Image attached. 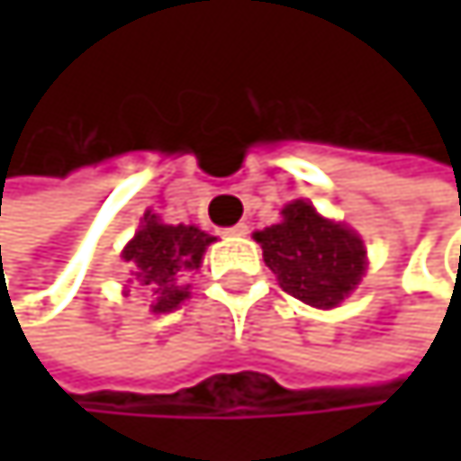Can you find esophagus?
I'll list each match as a JSON object with an SVG mask.
<instances>
[{
	"instance_id": "1",
	"label": "esophagus",
	"mask_w": 461,
	"mask_h": 461,
	"mask_svg": "<svg viewBox=\"0 0 461 461\" xmlns=\"http://www.w3.org/2000/svg\"><path fill=\"white\" fill-rule=\"evenodd\" d=\"M223 235L243 238V235H249V223H235V226H229V229H223Z\"/></svg>"
}]
</instances>
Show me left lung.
I'll use <instances>...</instances> for the list:
<instances>
[{
    "label": "left lung",
    "instance_id": "left-lung-1",
    "mask_svg": "<svg viewBox=\"0 0 461 461\" xmlns=\"http://www.w3.org/2000/svg\"><path fill=\"white\" fill-rule=\"evenodd\" d=\"M254 240L282 290L318 310L338 307L367 268L365 243L354 229L323 218L304 199L290 202L282 221L254 232Z\"/></svg>",
    "mask_w": 461,
    "mask_h": 461
}]
</instances>
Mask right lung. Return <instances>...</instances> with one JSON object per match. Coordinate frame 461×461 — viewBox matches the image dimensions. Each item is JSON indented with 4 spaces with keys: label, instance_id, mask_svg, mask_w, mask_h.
I'll list each match as a JSON object with an SVG mask.
<instances>
[{
    "label": "right lung",
    "instance_id": "add662e5",
    "mask_svg": "<svg viewBox=\"0 0 461 461\" xmlns=\"http://www.w3.org/2000/svg\"><path fill=\"white\" fill-rule=\"evenodd\" d=\"M215 243L212 235L199 226L163 223L146 212L135 238L123 246L121 257L130 262L138 290L151 295V312H171L190 295L185 279L199 271L207 246Z\"/></svg>",
    "mask_w": 461,
    "mask_h": 461
}]
</instances>
